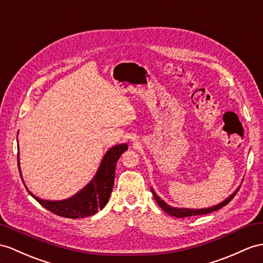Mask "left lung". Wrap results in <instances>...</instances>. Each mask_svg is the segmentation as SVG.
<instances>
[{
	"label": "left lung",
	"mask_w": 263,
	"mask_h": 263,
	"mask_svg": "<svg viewBox=\"0 0 263 263\" xmlns=\"http://www.w3.org/2000/svg\"><path fill=\"white\" fill-rule=\"evenodd\" d=\"M240 189H238L236 190L234 193L231 195V196H229L226 201H223L222 203H220V204H217V205H215V206H212V208H208V209H201V210H193V209H177V208H172V206H170V205H167V204H166L161 197H159L158 195H156V193L155 192L153 191V189H151V191H152V193H153V196H154V198H155L156 200V202H157V204L159 206H161L166 213L167 214H170L171 216H175V217H187V216H193V215H203V214H208V213H211V212H214V211H217V210H220L221 208H223V206H226L228 203H230L232 201V198L235 196V194L238 193V191H239Z\"/></svg>",
	"instance_id": "8db88e82"
}]
</instances>
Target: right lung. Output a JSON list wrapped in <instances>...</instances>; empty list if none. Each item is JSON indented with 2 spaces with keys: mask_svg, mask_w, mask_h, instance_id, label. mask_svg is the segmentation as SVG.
I'll return each instance as SVG.
<instances>
[{
  "mask_svg": "<svg viewBox=\"0 0 263 263\" xmlns=\"http://www.w3.org/2000/svg\"><path fill=\"white\" fill-rule=\"evenodd\" d=\"M128 148L127 144H120L114 146L107 152L104 159L99 166L97 174L93 180L89 183L85 189L72 197L63 201H46L36 197L29 191L30 195L35 198L43 208L49 210L59 216L69 217V219H79L87 217L97 213L99 210L105 208L109 200L115 182V171L116 164L121 154ZM17 166L18 165V153H17ZM21 175V173H20Z\"/></svg>",
  "mask_w": 263,
  "mask_h": 263,
  "instance_id": "obj_1",
  "label": "right lung"
}]
</instances>
